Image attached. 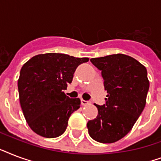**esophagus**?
<instances>
[{
    "label": "esophagus",
    "mask_w": 161,
    "mask_h": 161,
    "mask_svg": "<svg viewBox=\"0 0 161 161\" xmlns=\"http://www.w3.org/2000/svg\"><path fill=\"white\" fill-rule=\"evenodd\" d=\"M88 103H89L88 101H86L84 100V99H81V104H82V105H87Z\"/></svg>",
    "instance_id": "34e87169"
}]
</instances>
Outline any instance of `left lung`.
<instances>
[{
	"label": "left lung",
	"mask_w": 161,
	"mask_h": 161,
	"mask_svg": "<svg viewBox=\"0 0 161 161\" xmlns=\"http://www.w3.org/2000/svg\"><path fill=\"white\" fill-rule=\"evenodd\" d=\"M90 61L101 71L108 94L105 104H95L98 115L87 124L88 134L98 142H116L130 132L144 110L150 87L147 70L136 59L121 53Z\"/></svg>",
	"instance_id": "obj_1"
}]
</instances>
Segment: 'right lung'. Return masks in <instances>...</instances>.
Instances as JSON below:
<instances>
[{
	"mask_svg": "<svg viewBox=\"0 0 161 161\" xmlns=\"http://www.w3.org/2000/svg\"><path fill=\"white\" fill-rule=\"evenodd\" d=\"M88 58L63 53L34 56L21 69L19 99L29 127L45 138H56L65 132L68 119L80 108L79 98L64 93L72 83L76 68Z\"/></svg>",
	"mask_w": 161,
	"mask_h": 161,
	"instance_id": "obj_1",
	"label": "right lung"
}]
</instances>
